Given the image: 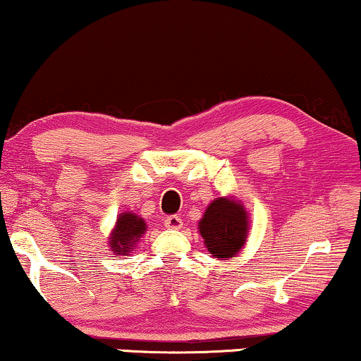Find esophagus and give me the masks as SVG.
<instances>
[{"instance_id": "esophagus-1", "label": "esophagus", "mask_w": 361, "mask_h": 361, "mask_svg": "<svg viewBox=\"0 0 361 361\" xmlns=\"http://www.w3.org/2000/svg\"><path fill=\"white\" fill-rule=\"evenodd\" d=\"M164 225L171 230H179L182 226V219H180V216H177V215H171L164 220Z\"/></svg>"}]
</instances>
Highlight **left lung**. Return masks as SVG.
<instances>
[{
  "instance_id": "left-lung-1",
  "label": "left lung",
  "mask_w": 361,
  "mask_h": 361,
  "mask_svg": "<svg viewBox=\"0 0 361 361\" xmlns=\"http://www.w3.org/2000/svg\"><path fill=\"white\" fill-rule=\"evenodd\" d=\"M248 215L233 197H219L207 207L199 221L205 248L214 258H235L248 236Z\"/></svg>"
}]
</instances>
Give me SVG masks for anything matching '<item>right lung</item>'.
I'll list each match as a JSON object with an SVG mask.
<instances>
[{
	"instance_id": "1",
	"label": "right lung",
	"mask_w": 361,
	"mask_h": 361,
	"mask_svg": "<svg viewBox=\"0 0 361 361\" xmlns=\"http://www.w3.org/2000/svg\"><path fill=\"white\" fill-rule=\"evenodd\" d=\"M146 233V221L133 212H125L118 216L115 228L110 235V250L115 255L126 256L135 250V245Z\"/></svg>"
}]
</instances>
